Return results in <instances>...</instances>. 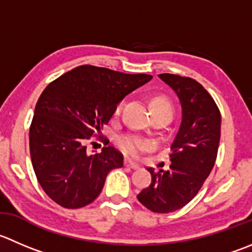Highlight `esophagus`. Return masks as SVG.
I'll use <instances>...</instances> for the list:
<instances>
[{
	"label": "esophagus",
	"instance_id": "34e87169",
	"mask_svg": "<svg viewBox=\"0 0 252 252\" xmlns=\"http://www.w3.org/2000/svg\"><path fill=\"white\" fill-rule=\"evenodd\" d=\"M124 165H126V167L134 168V170H135V168H139V167H140V166H139L138 163L134 162V161H131L130 158H126V160H124Z\"/></svg>",
	"mask_w": 252,
	"mask_h": 252
}]
</instances>
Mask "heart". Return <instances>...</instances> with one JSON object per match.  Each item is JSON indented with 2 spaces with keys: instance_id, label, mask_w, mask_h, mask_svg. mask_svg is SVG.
I'll list each match as a JSON object with an SVG mask.
<instances>
[{
  "instance_id": "obj_1",
  "label": "heart",
  "mask_w": 252,
  "mask_h": 252,
  "mask_svg": "<svg viewBox=\"0 0 252 252\" xmlns=\"http://www.w3.org/2000/svg\"><path fill=\"white\" fill-rule=\"evenodd\" d=\"M122 108H123V103L121 102V103H118L116 106L114 114L121 113ZM151 109H153V113H155V112H165V113L171 114V116L173 113L172 104L170 103L168 99L161 96L153 98V101H151ZM117 145L126 155L136 156L140 151L148 148L149 141L135 135H121L117 139Z\"/></svg>"
}]
</instances>
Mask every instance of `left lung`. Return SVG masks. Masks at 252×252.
I'll return each mask as SVG.
<instances>
[{"label": "left lung", "mask_w": 252, "mask_h": 252, "mask_svg": "<svg viewBox=\"0 0 252 252\" xmlns=\"http://www.w3.org/2000/svg\"><path fill=\"white\" fill-rule=\"evenodd\" d=\"M180 99L182 122L171 144L170 170L155 172L151 183L138 194L144 207L155 213H170L194 198L216 163L221 117L213 97L191 77L158 75Z\"/></svg>", "instance_id": "obj_1"}]
</instances>
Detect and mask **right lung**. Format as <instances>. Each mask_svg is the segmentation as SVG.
I'll return each instance as SVG.
<instances>
[{"mask_svg":"<svg viewBox=\"0 0 252 252\" xmlns=\"http://www.w3.org/2000/svg\"><path fill=\"white\" fill-rule=\"evenodd\" d=\"M151 79L82 65L45 87L29 129V150L38 182L55 203L69 209L92 203L109 171L123 166V155L113 146L89 156L86 143L126 94Z\"/></svg>","mask_w":252,"mask_h":252,"instance_id":"right-lung-1","label":"right lung"}]
</instances>
